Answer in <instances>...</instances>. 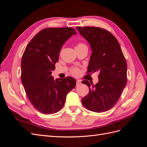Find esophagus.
<instances>
[{
	"mask_svg": "<svg viewBox=\"0 0 147 147\" xmlns=\"http://www.w3.org/2000/svg\"><path fill=\"white\" fill-rule=\"evenodd\" d=\"M82 84V82L80 80H77V83H76V85L78 86H80V84Z\"/></svg>",
	"mask_w": 147,
	"mask_h": 147,
	"instance_id": "34e87169",
	"label": "esophagus"
}]
</instances>
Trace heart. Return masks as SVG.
<instances>
[{"mask_svg":"<svg viewBox=\"0 0 147 147\" xmlns=\"http://www.w3.org/2000/svg\"><path fill=\"white\" fill-rule=\"evenodd\" d=\"M83 47H87V46L84 43L79 42L77 43V45L76 47H75V48H82ZM70 71V73L72 74L74 76H75V77H78L81 73L80 70L79 68L77 67H74L71 68Z\"/></svg>","mask_w":147,"mask_h":147,"instance_id":"b5f03b06","label":"heart"}]
</instances>
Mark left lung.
<instances>
[{
  "instance_id": "8db88e82",
  "label": "left lung",
  "mask_w": 147,
  "mask_h": 147,
  "mask_svg": "<svg viewBox=\"0 0 147 147\" xmlns=\"http://www.w3.org/2000/svg\"><path fill=\"white\" fill-rule=\"evenodd\" d=\"M77 29L92 49L87 73L99 72L95 85L88 80L82 82L90 91L82 102L92 112H106L117 104L126 84V59L117 39L107 30L89 26Z\"/></svg>"
}]
</instances>
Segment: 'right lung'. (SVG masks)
Here are the masks:
<instances>
[{"label":"right lung","mask_w":147,"mask_h":147,"mask_svg":"<svg viewBox=\"0 0 147 147\" xmlns=\"http://www.w3.org/2000/svg\"><path fill=\"white\" fill-rule=\"evenodd\" d=\"M76 34L72 28L44 29L35 35L23 53L21 82L30 103L43 114L59 112L67 94L76 85L72 77L55 80L51 75L62 46Z\"/></svg>","instance_id":"right-lung-1"}]
</instances>
